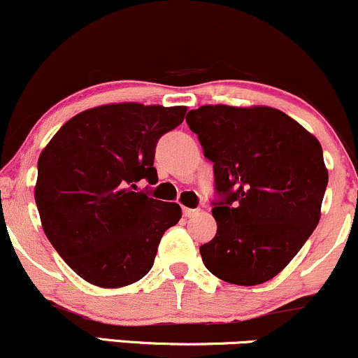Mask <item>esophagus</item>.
Listing matches in <instances>:
<instances>
[{
  "mask_svg": "<svg viewBox=\"0 0 358 358\" xmlns=\"http://www.w3.org/2000/svg\"><path fill=\"white\" fill-rule=\"evenodd\" d=\"M182 213H184V216H187V218H191V216L198 215L199 210H192V208H182Z\"/></svg>",
  "mask_w": 358,
  "mask_h": 358,
  "instance_id": "34e87169",
  "label": "esophagus"
}]
</instances>
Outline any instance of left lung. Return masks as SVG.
<instances>
[{
  "mask_svg": "<svg viewBox=\"0 0 358 358\" xmlns=\"http://www.w3.org/2000/svg\"><path fill=\"white\" fill-rule=\"evenodd\" d=\"M187 125L213 162L216 235L201 245L213 275L236 286L272 279L294 259L321 216L328 184L316 136L268 106L206 104Z\"/></svg>",
  "mask_w": 358,
  "mask_h": 358,
  "instance_id": "1",
  "label": "left lung"
}]
</instances>
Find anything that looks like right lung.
Returning a JSON list of instances; mask_svg holds the SVG:
<instances>
[{
	"instance_id": "obj_1",
	"label": "right lung",
	"mask_w": 358,
	"mask_h": 358,
	"mask_svg": "<svg viewBox=\"0 0 358 358\" xmlns=\"http://www.w3.org/2000/svg\"><path fill=\"white\" fill-rule=\"evenodd\" d=\"M186 106L118 103L76 115L38 157L35 184L40 222L49 242L84 280L123 287L154 266L178 203L138 191L155 184L159 138L180 125Z\"/></svg>"
}]
</instances>
